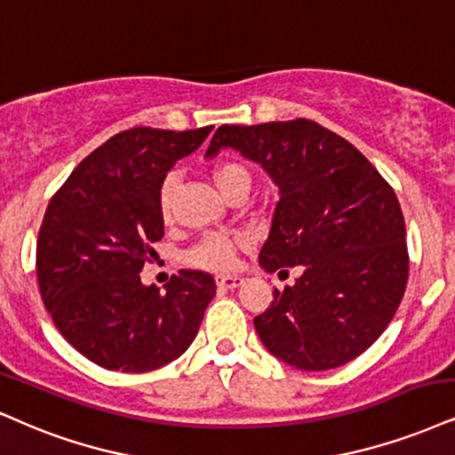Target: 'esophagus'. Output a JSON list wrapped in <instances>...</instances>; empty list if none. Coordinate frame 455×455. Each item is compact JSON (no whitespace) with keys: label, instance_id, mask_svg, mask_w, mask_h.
Masks as SVG:
<instances>
[{"label":"esophagus","instance_id":"esophagus-1","mask_svg":"<svg viewBox=\"0 0 455 455\" xmlns=\"http://www.w3.org/2000/svg\"><path fill=\"white\" fill-rule=\"evenodd\" d=\"M243 283H244L243 278H240V276H229V274H221V276H217V284L221 289H238Z\"/></svg>","mask_w":455,"mask_h":455}]
</instances>
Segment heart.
<instances>
[{
  "mask_svg": "<svg viewBox=\"0 0 455 455\" xmlns=\"http://www.w3.org/2000/svg\"><path fill=\"white\" fill-rule=\"evenodd\" d=\"M211 179L223 196L232 192L238 185H246V188L251 185V172L246 171L243 164H238V162H219V164L212 166ZM175 192L177 177H164V181L160 183L158 189V206L164 219L171 217ZM240 243H243V240L238 236H229V234H211V236H204L192 251H189L188 261L192 263V266L206 267V270H228V267H232L234 253H236V246Z\"/></svg>",
  "mask_w": 455,
  "mask_h": 455,
  "instance_id": "1",
  "label": "heart"
}]
</instances>
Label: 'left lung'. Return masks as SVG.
I'll return each mask as SVG.
<instances>
[{
    "mask_svg": "<svg viewBox=\"0 0 455 455\" xmlns=\"http://www.w3.org/2000/svg\"><path fill=\"white\" fill-rule=\"evenodd\" d=\"M240 151L278 185L261 246L266 272L301 267L274 289L255 329L274 356L327 371L363 355L388 327L407 287L405 219L375 166L339 134L312 120L217 128L206 149Z\"/></svg>",
    "mask_w": 455,
    "mask_h": 455,
    "instance_id": "obj_1",
    "label": "left lung"
}]
</instances>
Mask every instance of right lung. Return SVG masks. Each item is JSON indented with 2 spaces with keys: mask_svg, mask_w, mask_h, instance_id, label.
<instances>
[{
  "mask_svg": "<svg viewBox=\"0 0 455 455\" xmlns=\"http://www.w3.org/2000/svg\"><path fill=\"white\" fill-rule=\"evenodd\" d=\"M211 131L141 126L116 134L50 200L37 236L39 293L60 335L100 367L151 371L198 335L215 278L181 270L160 293L139 274L164 236L160 183Z\"/></svg>",
  "mask_w": 455,
  "mask_h": 455,
  "instance_id": "right-lung-1",
  "label": "right lung"
}]
</instances>
